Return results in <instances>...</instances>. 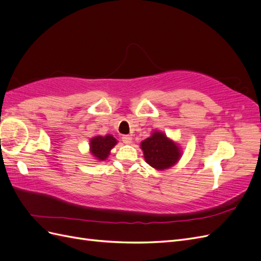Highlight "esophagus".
Instances as JSON below:
<instances>
[{
  "instance_id": "34e87169",
  "label": "esophagus",
  "mask_w": 261,
  "mask_h": 261,
  "mask_svg": "<svg viewBox=\"0 0 261 261\" xmlns=\"http://www.w3.org/2000/svg\"><path fill=\"white\" fill-rule=\"evenodd\" d=\"M122 141H123L124 144L128 145V144H130V143H132V137H130V136H128V135H124V136L122 137Z\"/></svg>"
}]
</instances>
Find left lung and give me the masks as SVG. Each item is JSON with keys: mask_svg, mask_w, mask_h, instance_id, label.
I'll list each match as a JSON object with an SVG mask.
<instances>
[{"mask_svg": "<svg viewBox=\"0 0 261 261\" xmlns=\"http://www.w3.org/2000/svg\"><path fill=\"white\" fill-rule=\"evenodd\" d=\"M140 146L146 162L156 170L172 167L180 156L179 148L160 132L153 133L152 136L145 139Z\"/></svg>", "mask_w": 261, "mask_h": 261, "instance_id": "1", "label": "left lung"}]
</instances>
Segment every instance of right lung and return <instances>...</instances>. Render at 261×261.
Instances as JSON below:
<instances>
[{"instance_id":"add662e5","label":"right lung","mask_w":261,"mask_h":261,"mask_svg":"<svg viewBox=\"0 0 261 261\" xmlns=\"http://www.w3.org/2000/svg\"><path fill=\"white\" fill-rule=\"evenodd\" d=\"M116 144L117 141L112 135L93 137L90 140V151L98 160L103 161L107 159L111 149Z\"/></svg>"}]
</instances>
